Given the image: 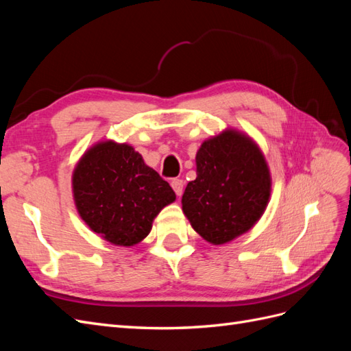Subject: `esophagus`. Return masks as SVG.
<instances>
[{"mask_svg": "<svg viewBox=\"0 0 351 351\" xmlns=\"http://www.w3.org/2000/svg\"><path fill=\"white\" fill-rule=\"evenodd\" d=\"M171 187L177 196H182L183 190H184V182L180 178H174V180H171Z\"/></svg>", "mask_w": 351, "mask_h": 351, "instance_id": "1", "label": "esophagus"}]
</instances>
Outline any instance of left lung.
<instances>
[{
  "instance_id": "8db88e82",
  "label": "left lung",
  "mask_w": 351,
  "mask_h": 351,
  "mask_svg": "<svg viewBox=\"0 0 351 351\" xmlns=\"http://www.w3.org/2000/svg\"><path fill=\"white\" fill-rule=\"evenodd\" d=\"M196 174L182 204L199 236L224 244L259 221L269 202L271 176L249 136L226 130L205 141L196 154Z\"/></svg>"
}]
</instances>
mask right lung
<instances>
[{
	"label": "right lung",
	"instance_id": "add662e5",
	"mask_svg": "<svg viewBox=\"0 0 351 351\" xmlns=\"http://www.w3.org/2000/svg\"><path fill=\"white\" fill-rule=\"evenodd\" d=\"M79 215L92 231L117 246H133L151 232L174 190L143 162L130 145L99 142L84 152L73 173Z\"/></svg>",
	"mask_w": 351,
	"mask_h": 351
}]
</instances>
